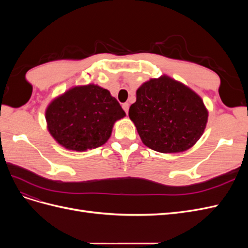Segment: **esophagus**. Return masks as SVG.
Masks as SVG:
<instances>
[{"instance_id":"esophagus-1","label":"esophagus","mask_w":248,"mask_h":248,"mask_svg":"<svg viewBox=\"0 0 248 248\" xmlns=\"http://www.w3.org/2000/svg\"><path fill=\"white\" fill-rule=\"evenodd\" d=\"M122 108H123V109L125 110L126 114H128V109H129V103H127V102L123 103V104H122Z\"/></svg>"}]
</instances>
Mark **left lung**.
<instances>
[{
	"label": "left lung",
	"instance_id": "8db88e82",
	"mask_svg": "<svg viewBox=\"0 0 248 248\" xmlns=\"http://www.w3.org/2000/svg\"><path fill=\"white\" fill-rule=\"evenodd\" d=\"M128 115L142 144L160 153L190 149L208 122V109L201 96L166 74L150 78L137 90V101Z\"/></svg>",
	"mask_w": 248,
	"mask_h": 248
}]
</instances>
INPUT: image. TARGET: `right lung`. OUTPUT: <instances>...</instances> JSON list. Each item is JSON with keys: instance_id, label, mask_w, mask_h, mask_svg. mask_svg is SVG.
Here are the masks:
<instances>
[{"instance_id": "add662e5", "label": "right lung", "mask_w": 248, "mask_h": 248, "mask_svg": "<svg viewBox=\"0 0 248 248\" xmlns=\"http://www.w3.org/2000/svg\"><path fill=\"white\" fill-rule=\"evenodd\" d=\"M125 116L108 90L94 84L70 88L52 99L46 109L50 136L59 145L77 152L106 144L115 123Z\"/></svg>"}]
</instances>
